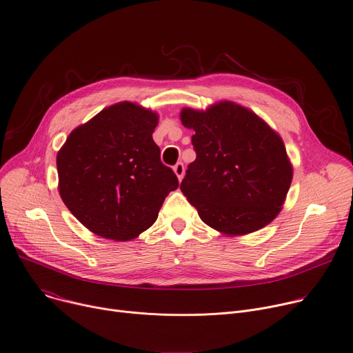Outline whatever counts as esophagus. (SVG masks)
Listing matches in <instances>:
<instances>
[{
    "instance_id": "obj_1",
    "label": "esophagus",
    "mask_w": 353,
    "mask_h": 353,
    "mask_svg": "<svg viewBox=\"0 0 353 353\" xmlns=\"http://www.w3.org/2000/svg\"><path fill=\"white\" fill-rule=\"evenodd\" d=\"M173 170H174L176 176L179 177V180H181V179H183V176H184V165H183L181 162H179V163H176V165H174Z\"/></svg>"
}]
</instances>
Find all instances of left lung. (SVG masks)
Wrapping results in <instances>:
<instances>
[{"instance_id": "1", "label": "left lung", "mask_w": 353, "mask_h": 353, "mask_svg": "<svg viewBox=\"0 0 353 353\" xmlns=\"http://www.w3.org/2000/svg\"><path fill=\"white\" fill-rule=\"evenodd\" d=\"M180 118L196 131L191 143L197 154L180 190L200 218L228 235L268 225L293 177L281 138L258 115L230 101L204 112L185 108Z\"/></svg>"}]
</instances>
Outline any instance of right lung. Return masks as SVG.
<instances>
[{
  "mask_svg": "<svg viewBox=\"0 0 353 353\" xmlns=\"http://www.w3.org/2000/svg\"><path fill=\"white\" fill-rule=\"evenodd\" d=\"M156 125L154 112L119 103L76 128L59 150L60 197L95 235L137 238L153 225L165 199L179 187L152 138Z\"/></svg>",
  "mask_w": 353,
  "mask_h": 353,
  "instance_id": "1",
  "label": "right lung"
}]
</instances>
